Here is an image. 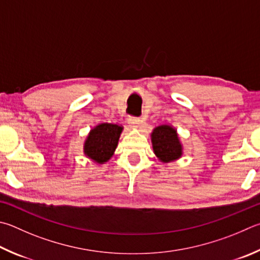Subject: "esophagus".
Returning a JSON list of instances; mask_svg holds the SVG:
<instances>
[{"label":"esophagus","instance_id":"esophagus-1","mask_svg":"<svg viewBox=\"0 0 260 260\" xmlns=\"http://www.w3.org/2000/svg\"><path fill=\"white\" fill-rule=\"evenodd\" d=\"M128 124L131 127H133V128H138L141 124V119L138 117H129L128 118Z\"/></svg>","mask_w":260,"mask_h":260}]
</instances>
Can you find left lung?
Instances as JSON below:
<instances>
[{
	"label": "left lung",
	"instance_id": "1",
	"mask_svg": "<svg viewBox=\"0 0 260 260\" xmlns=\"http://www.w3.org/2000/svg\"><path fill=\"white\" fill-rule=\"evenodd\" d=\"M153 152L165 164L175 161L183 154V146L174 127L169 125L157 126L151 133Z\"/></svg>",
	"mask_w": 260,
	"mask_h": 260
}]
</instances>
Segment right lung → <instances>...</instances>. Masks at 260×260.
Masks as SVG:
<instances>
[{"mask_svg": "<svg viewBox=\"0 0 260 260\" xmlns=\"http://www.w3.org/2000/svg\"><path fill=\"white\" fill-rule=\"evenodd\" d=\"M122 127L110 122H102L89 132L84 143V153L98 164L109 160L117 148Z\"/></svg>", "mask_w": 260, "mask_h": 260, "instance_id": "add662e5", "label": "right lung"}]
</instances>
